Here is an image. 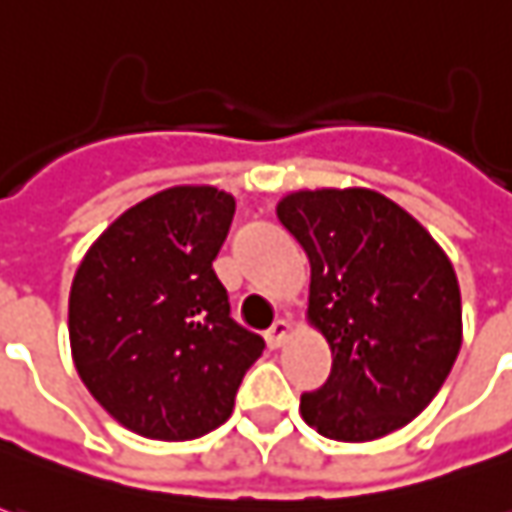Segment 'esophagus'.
I'll return each mask as SVG.
<instances>
[{"label":"esophagus","instance_id":"obj_1","mask_svg":"<svg viewBox=\"0 0 512 512\" xmlns=\"http://www.w3.org/2000/svg\"><path fill=\"white\" fill-rule=\"evenodd\" d=\"M289 337H291V323L289 320H283V317H280V320H274L272 328L266 331V343H269V348H280V345L286 343Z\"/></svg>","mask_w":512,"mask_h":512}]
</instances>
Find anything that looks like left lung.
<instances>
[{"label":"left lung","instance_id":"left-lung-1","mask_svg":"<svg viewBox=\"0 0 512 512\" xmlns=\"http://www.w3.org/2000/svg\"><path fill=\"white\" fill-rule=\"evenodd\" d=\"M277 218L311 263L309 323L331 377L300 414L337 442L405 428L445 385L462 348V294L431 232L374 189H300Z\"/></svg>","mask_w":512,"mask_h":512}]
</instances>
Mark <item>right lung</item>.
<instances>
[{"mask_svg": "<svg viewBox=\"0 0 512 512\" xmlns=\"http://www.w3.org/2000/svg\"><path fill=\"white\" fill-rule=\"evenodd\" d=\"M235 215L218 186H169L118 215L70 286V351L118 425L184 442L223 425L263 337L229 317L212 269Z\"/></svg>", "mask_w": 512, "mask_h": 512, "instance_id": "right-lung-1", "label": "right lung"}]
</instances>
